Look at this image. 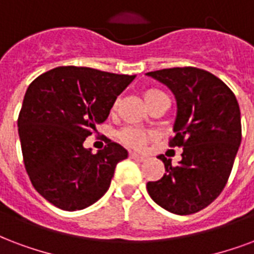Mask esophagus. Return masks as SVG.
Returning a JSON list of instances; mask_svg holds the SVG:
<instances>
[{
	"instance_id": "1",
	"label": "esophagus",
	"mask_w": 254,
	"mask_h": 254,
	"mask_svg": "<svg viewBox=\"0 0 254 254\" xmlns=\"http://www.w3.org/2000/svg\"><path fill=\"white\" fill-rule=\"evenodd\" d=\"M129 158H131V159H135V161H144V158H146V156L144 155H142V154H138V152H129Z\"/></svg>"
}]
</instances>
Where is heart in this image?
Here are the masks:
<instances>
[{"label":"heart","mask_w":254,"mask_h":254,"mask_svg":"<svg viewBox=\"0 0 254 254\" xmlns=\"http://www.w3.org/2000/svg\"><path fill=\"white\" fill-rule=\"evenodd\" d=\"M162 98H167V95L165 92H162L161 89L150 88L143 92V99H144V102L148 107L152 106L154 103L158 102ZM119 139L120 142L126 144V146H128V147L142 148L154 139V134L150 132V131L138 128V127H127L120 132Z\"/></svg>","instance_id":"1"}]
</instances>
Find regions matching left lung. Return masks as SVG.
Instances as JSON below:
<instances>
[{"mask_svg": "<svg viewBox=\"0 0 254 254\" xmlns=\"http://www.w3.org/2000/svg\"><path fill=\"white\" fill-rule=\"evenodd\" d=\"M174 92L178 106L175 135L170 147H184L182 161L148 182L154 201L170 213L188 215L210 205L224 190L241 143V116L237 99L228 85L201 68L177 66L148 72Z\"/></svg>", "mask_w": 254, "mask_h": 254, "instance_id": "obj_1", "label": "left lung"}]
</instances>
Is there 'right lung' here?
<instances>
[{"label":"right lung","mask_w":254,"mask_h":254,"mask_svg":"<svg viewBox=\"0 0 254 254\" xmlns=\"http://www.w3.org/2000/svg\"><path fill=\"white\" fill-rule=\"evenodd\" d=\"M135 76L88 66H57L30 83L18 115L25 170L33 188L59 209L75 211L104 195L127 151L106 139L98 154L87 136L108 118Z\"/></svg>","instance_id":"right-lung-1"}]
</instances>
